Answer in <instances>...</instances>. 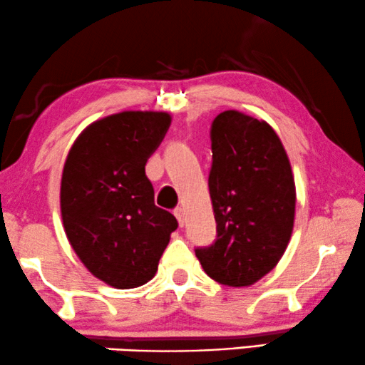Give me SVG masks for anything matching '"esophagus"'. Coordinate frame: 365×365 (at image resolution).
I'll list each match as a JSON object with an SVG mask.
<instances>
[{"label": "esophagus", "mask_w": 365, "mask_h": 365, "mask_svg": "<svg viewBox=\"0 0 365 365\" xmlns=\"http://www.w3.org/2000/svg\"><path fill=\"white\" fill-rule=\"evenodd\" d=\"M173 213H175V217L178 220V225L183 227V225H185V210L182 207H177L175 210H173Z\"/></svg>", "instance_id": "34e87169"}]
</instances>
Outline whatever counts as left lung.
<instances>
[{"mask_svg": "<svg viewBox=\"0 0 365 365\" xmlns=\"http://www.w3.org/2000/svg\"><path fill=\"white\" fill-rule=\"evenodd\" d=\"M217 240L195 255L218 283L250 286L278 264L294 225L296 188L279 137L264 120L225 110L210 129Z\"/></svg>", "mask_w": 365, "mask_h": 365, "instance_id": "obj_1", "label": "left lung"}]
</instances>
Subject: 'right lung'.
Returning <instances> with one entry per match:
<instances>
[{
	"instance_id": "right-lung-1",
	"label": "right lung",
	"mask_w": 365,
	"mask_h": 365,
	"mask_svg": "<svg viewBox=\"0 0 365 365\" xmlns=\"http://www.w3.org/2000/svg\"><path fill=\"white\" fill-rule=\"evenodd\" d=\"M170 127L167 112L127 110L91 124L66 158L61 215L76 255L96 278L130 289L150 281L178 223L153 202L148 157Z\"/></svg>"
}]
</instances>
